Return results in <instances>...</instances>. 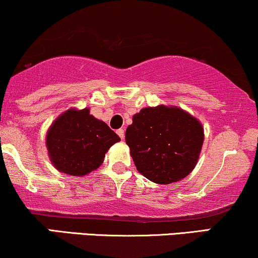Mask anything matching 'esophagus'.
<instances>
[{
	"instance_id": "1",
	"label": "esophagus",
	"mask_w": 258,
	"mask_h": 258,
	"mask_svg": "<svg viewBox=\"0 0 258 258\" xmlns=\"http://www.w3.org/2000/svg\"><path fill=\"white\" fill-rule=\"evenodd\" d=\"M117 134H118V136L120 139L124 138V129H118L117 130Z\"/></svg>"
}]
</instances>
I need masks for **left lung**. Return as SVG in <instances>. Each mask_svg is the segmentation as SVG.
<instances>
[{
	"label": "left lung",
	"instance_id": "1",
	"mask_svg": "<svg viewBox=\"0 0 258 258\" xmlns=\"http://www.w3.org/2000/svg\"><path fill=\"white\" fill-rule=\"evenodd\" d=\"M203 140L202 124L179 107H145L133 116L125 142L136 168L157 184L185 178L196 166Z\"/></svg>",
	"mask_w": 258,
	"mask_h": 258
}]
</instances>
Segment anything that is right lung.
Returning a JSON list of instances; mask_svg holds the SVG:
<instances>
[{"instance_id":"1","label":"right lung","mask_w":258,"mask_h":258,"mask_svg":"<svg viewBox=\"0 0 258 258\" xmlns=\"http://www.w3.org/2000/svg\"><path fill=\"white\" fill-rule=\"evenodd\" d=\"M120 141L103 120L90 114V109H69L55 119L46 133L50 160L59 172L86 176L103 164L105 153Z\"/></svg>"}]
</instances>
